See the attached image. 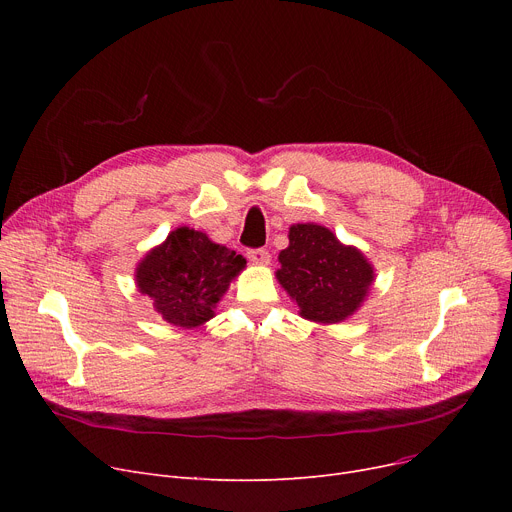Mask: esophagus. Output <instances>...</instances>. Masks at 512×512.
<instances>
[{
	"label": "esophagus",
	"instance_id": "34e87169",
	"mask_svg": "<svg viewBox=\"0 0 512 512\" xmlns=\"http://www.w3.org/2000/svg\"><path fill=\"white\" fill-rule=\"evenodd\" d=\"M247 257L255 265H267V263H270V253H267L265 249H249Z\"/></svg>",
	"mask_w": 512,
	"mask_h": 512
}]
</instances>
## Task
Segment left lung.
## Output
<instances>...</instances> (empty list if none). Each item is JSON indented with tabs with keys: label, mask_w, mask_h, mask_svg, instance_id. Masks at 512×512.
<instances>
[{
	"label": "left lung",
	"mask_w": 512,
	"mask_h": 512,
	"mask_svg": "<svg viewBox=\"0 0 512 512\" xmlns=\"http://www.w3.org/2000/svg\"><path fill=\"white\" fill-rule=\"evenodd\" d=\"M278 282L299 305V315L315 324H338L365 301L375 280L373 265L319 224H294L280 253Z\"/></svg>",
	"instance_id": "left-lung-1"
}]
</instances>
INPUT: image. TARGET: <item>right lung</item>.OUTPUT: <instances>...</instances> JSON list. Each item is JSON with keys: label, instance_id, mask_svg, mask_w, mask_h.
Here are the masks:
<instances>
[{"label": "right lung", "instance_id": "right-lung-1", "mask_svg": "<svg viewBox=\"0 0 512 512\" xmlns=\"http://www.w3.org/2000/svg\"><path fill=\"white\" fill-rule=\"evenodd\" d=\"M245 265L236 251L182 226L143 257L134 280L168 324L191 330L215 315V305Z\"/></svg>", "mask_w": 512, "mask_h": 512}]
</instances>
